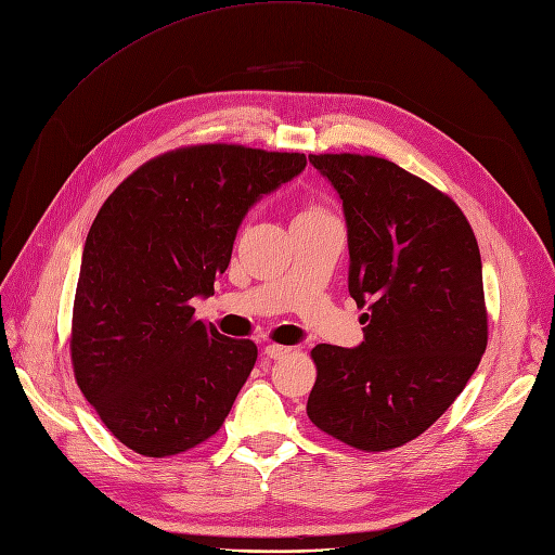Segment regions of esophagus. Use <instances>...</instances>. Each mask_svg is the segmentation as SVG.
<instances>
[{
    "label": "esophagus",
    "mask_w": 555,
    "mask_h": 555,
    "mask_svg": "<svg viewBox=\"0 0 555 555\" xmlns=\"http://www.w3.org/2000/svg\"><path fill=\"white\" fill-rule=\"evenodd\" d=\"M292 352V348H284V346H278V343H271V346L263 348V354H267L269 359H282L284 354Z\"/></svg>",
    "instance_id": "1"
}]
</instances>
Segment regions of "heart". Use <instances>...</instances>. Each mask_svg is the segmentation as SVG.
I'll use <instances>...</instances> for the list:
<instances>
[{
  "label": "heart",
  "instance_id": "1",
  "mask_svg": "<svg viewBox=\"0 0 555 555\" xmlns=\"http://www.w3.org/2000/svg\"><path fill=\"white\" fill-rule=\"evenodd\" d=\"M309 212H319V209H309Z\"/></svg>",
  "mask_w": 555,
  "mask_h": 555
}]
</instances>
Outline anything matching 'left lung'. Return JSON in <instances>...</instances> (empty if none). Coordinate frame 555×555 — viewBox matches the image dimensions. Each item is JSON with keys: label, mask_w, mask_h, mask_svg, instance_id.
<instances>
[{"label": "left lung", "mask_w": 555, "mask_h": 555, "mask_svg": "<svg viewBox=\"0 0 555 555\" xmlns=\"http://www.w3.org/2000/svg\"><path fill=\"white\" fill-rule=\"evenodd\" d=\"M338 192L348 223V288L357 348L311 350L307 415L361 452L425 434L452 406L488 346L477 236L461 207L395 163L359 153L309 155Z\"/></svg>", "instance_id": "1"}]
</instances>
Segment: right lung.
<instances>
[{"mask_svg": "<svg viewBox=\"0 0 555 555\" xmlns=\"http://www.w3.org/2000/svg\"><path fill=\"white\" fill-rule=\"evenodd\" d=\"M305 153L196 144L153 157L105 198L88 232L72 313L78 388L128 450L165 459L212 438L257 361L248 338L194 319L248 209Z\"/></svg>", "mask_w": 555, "mask_h": 555, "instance_id": "obj_1", "label": "right lung"}]
</instances>
